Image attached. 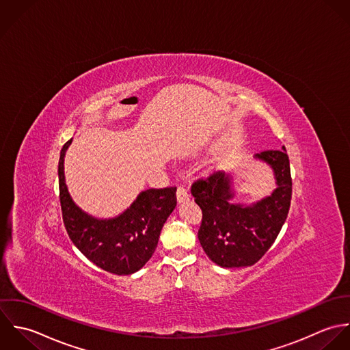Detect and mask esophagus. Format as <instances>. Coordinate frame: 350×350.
I'll use <instances>...</instances> for the list:
<instances>
[{
  "label": "esophagus",
  "mask_w": 350,
  "mask_h": 350,
  "mask_svg": "<svg viewBox=\"0 0 350 350\" xmlns=\"http://www.w3.org/2000/svg\"><path fill=\"white\" fill-rule=\"evenodd\" d=\"M177 200L180 203H184L187 200H189V193L187 191V188L184 185H178L177 187Z\"/></svg>",
  "instance_id": "34e87169"
}]
</instances>
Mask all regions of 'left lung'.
<instances>
[{"label": "left lung", "instance_id": "obj_1", "mask_svg": "<svg viewBox=\"0 0 350 350\" xmlns=\"http://www.w3.org/2000/svg\"><path fill=\"white\" fill-rule=\"evenodd\" d=\"M257 158L273 167L279 188L252 207L231 202L230 178L221 172L198 178L191 187L203 212L199 241L211 261L221 268L252 267L260 261L278 238L289 211L292 178L285 148L264 150Z\"/></svg>", "mask_w": 350, "mask_h": 350}]
</instances>
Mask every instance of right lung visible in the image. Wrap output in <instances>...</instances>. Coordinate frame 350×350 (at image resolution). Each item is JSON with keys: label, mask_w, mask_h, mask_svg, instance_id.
I'll return each instance as SVG.
<instances>
[{"label": "right lung", "mask_w": 350, "mask_h": 350, "mask_svg": "<svg viewBox=\"0 0 350 350\" xmlns=\"http://www.w3.org/2000/svg\"><path fill=\"white\" fill-rule=\"evenodd\" d=\"M70 142L61 150L58 176L62 217L71 242L98 268L113 275H131L151 258L163 223L177 204V188L147 189L120 216L94 219L72 203L65 184L64 158Z\"/></svg>", "instance_id": "add662e5"}]
</instances>
